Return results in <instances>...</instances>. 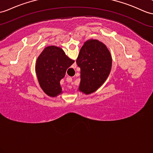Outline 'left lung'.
Listing matches in <instances>:
<instances>
[{"mask_svg":"<svg viewBox=\"0 0 153 153\" xmlns=\"http://www.w3.org/2000/svg\"><path fill=\"white\" fill-rule=\"evenodd\" d=\"M111 56L106 46L97 39H89L82 47L76 59L80 68L79 90L88 95L104 84L110 73Z\"/></svg>","mask_w":153,"mask_h":153,"instance_id":"obj_1","label":"left lung"}]
</instances>
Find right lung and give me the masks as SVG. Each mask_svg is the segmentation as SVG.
<instances>
[{"label": "right lung", "instance_id": "add662e5", "mask_svg": "<svg viewBox=\"0 0 153 153\" xmlns=\"http://www.w3.org/2000/svg\"><path fill=\"white\" fill-rule=\"evenodd\" d=\"M74 62L58 47L48 46L42 51L37 59L36 72L40 86L47 95L54 97L61 94L59 81Z\"/></svg>", "mask_w": 153, "mask_h": 153}]
</instances>
